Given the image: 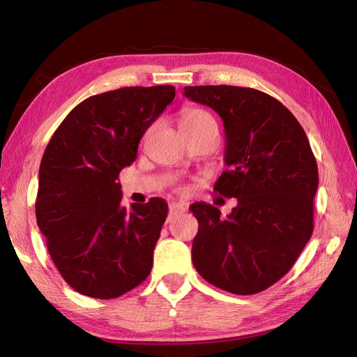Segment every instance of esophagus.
I'll use <instances>...</instances> for the list:
<instances>
[{
  "label": "esophagus",
  "mask_w": 357,
  "mask_h": 357,
  "mask_svg": "<svg viewBox=\"0 0 357 357\" xmlns=\"http://www.w3.org/2000/svg\"><path fill=\"white\" fill-rule=\"evenodd\" d=\"M186 211V204L185 203H171L169 204V221L171 218H174L177 213L185 212Z\"/></svg>",
  "instance_id": "obj_1"
}]
</instances>
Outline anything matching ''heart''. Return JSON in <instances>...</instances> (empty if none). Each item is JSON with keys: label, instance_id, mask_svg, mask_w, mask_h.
<instances>
[{"label": "heart", "instance_id": "1", "mask_svg": "<svg viewBox=\"0 0 357 357\" xmlns=\"http://www.w3.org/2000/svg\"><path fill=\"white\" fill-rule=\"evenodd\" d=\"M178 126L181 133H194L206 128H216V121L211 112L202 107H188L181 112Z\"/></svg>", "mask_w": 357, "mask_h": 357}]
</instances>
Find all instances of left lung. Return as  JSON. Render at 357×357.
Segmentation results:
<instances>
[{
    "label": "left lung",
    "instance_id": "8db88e82",
    "mask_svg": "<svg viewBox=\"0 0 357 357\" xmlns=\"http://www.w3.org/2000/svg\"><path fill=\"white\" fill-rule=\"evenodd\" d=\"M185 97L224 121L225 169L213 190L236 198L220 208L194 203L192 262L206 282L238 295L262 292L294 266L314 231L318 167L307 136L271 95L239 86H186Z\"/></svg>",
    "mask_w": 357,
    "mask_h": 357
}]
</instances>
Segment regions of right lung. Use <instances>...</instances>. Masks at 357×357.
Returning <instances> with one entry per match:
<instances>
[{"label":"right lung","mask_w":357,"mask_h":357,"mask_svg":"<svg viewBox=\"0 0 357 357\" xmlns=\"http://www.w3.org/2000/svg\"><path fill=\"white\" fill-rule=\"evenodd\" d=\"M176 97L169 84L130 86L86 98L57 127L39 168L36 221L73 289L109 300L149 277L168 204L121 206L118 176Z\"/></svg>","instance_id":"right-lung-1"}]
</instances>
